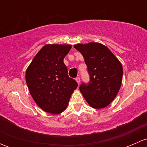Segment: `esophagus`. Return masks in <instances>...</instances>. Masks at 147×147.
<instances>
[{"instance_id":"34e87169","label":"esophagus","mask_w":147,"mask_h":147,"mask_svg":"<svg viewBox=\"0 0 147 147\" xmlns=\"http://www.w3.org/2000/svg\"><path fill=\"white\" fill-rule=\"evenodd\" d=\"M75 80H76V82H78V84H80V78H75Z\"/></svg>"}]
</instances>
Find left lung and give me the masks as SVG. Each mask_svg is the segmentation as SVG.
Listing matches in <instances>:
<instances>
[{
    "label": "left lung",
    "instance_id": "left-lung-1",
    "mask_svg": "<svg viewBox=\"0 0 147 147\" xmlns=\"http://www.w3.org/2000/svg\"><path fill=\"white\" fill-rule=\"evenodd\" d=\"M87 66L90 82L82 83L80 90L94 109L106 107L116 97L122 81L123 68L107 47L99 42L77 44Z\"/></svg>",
    "mask_w": 147,
    "mask_h": 147
}]
</instances>
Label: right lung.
<instances>
[{
	"label": "right lung",
	"mask_w": 147,
	"mask_h": 147,
	"mask_svg": "<svg viewBox=\"0 0 147 147\" xmlns=\"http://www.w3.org/2000/svg\"><path fill=\"white\" fill-rule=\"evenodd\" d=\"M71 45L47 44L27 68L26 80L32 99L43 111L57 115L67 107L78 84L69 78L63 60Z\"/></svg>",
	"instance_id": "1"
}]
</instances>
